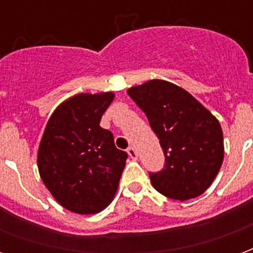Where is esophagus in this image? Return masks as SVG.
<instances>
[{
	"instance_id": "34e87169",
	"label": "esophagus",
	"mask_w": 253,
	"mask_h": 253,
	"mask_svg": "<svg viewBox=\"0 0 253 253\" xmlns=\"http://www.w3.org/2000/svg\"><path fill=\"white\" fill-rule=\"evenodd\" d=\"M127 153H128V156H130V157H131L132 160H137V159H138L137 150H135V149L132 148V146H130V148L127 149Z\"/></svg>"
}]
</instances>
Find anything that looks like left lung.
I'll use <instances>...</instances> for the list:
<instances>
[{"instance_id":"1","label":"left lung","mask_w":253,"mask_h":253,"mask_svg":"<svg viewBox=\"0 0 253 253\" xmlns=\"http://www.w3.org/2000/svg\"><path fill=\"white\" fill-rule=\"evenodd\" d=\"M148 116L167 164L150 173L152 186L169 199L188 201L211 186L222 165L223 134L215 116L186 89L150 80L127 89Z\"/></svg>"}]
</instances>
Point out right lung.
<instances>
[{
  "mask_svg": "<svg viewBox=\"0 0 253 253\" xmlns=\"http://www.w3.org/2000/svg\"><path fill=\"white\" fill-rule=\"evenodd\" d=\"M114 92L78 93L54 110L38 149V169L52 198L76 214H96L115 198L127 153L100 126Z\"/></svg>",
  "mask_w": 253,
  "mask_h": 253,
  "instance_id": "1",
  "label": "right lung"
}]
</instances>
